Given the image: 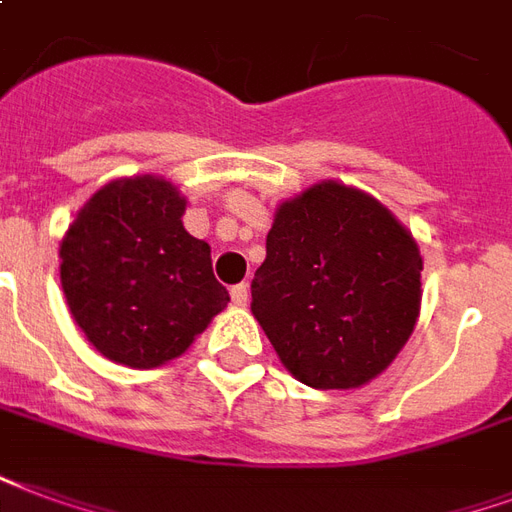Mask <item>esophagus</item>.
<instances>
[{
	"label": "esophagus",
	"mask_w": 512,
	"mask_h": 512,
	"mask_svg": "<svg viewBox=\"0 0 512 512\" xmlns=\"http://www.w3.org/2000/svg\"><path fill=\"white\" fill-rule=\"evenodd\" d=\"M230 298H233V304L236 306H246V301H249V287L241 282V285H233L230 287Z\"/></svg>",
	"instance_id": "obj_1"
}]
</instances>
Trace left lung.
Here are the masks:
<instances>
[{
    "mask_svg": "<svg viewBox=\"0 0 512 512\" xmlns=\"http://www.w3.org/2000/svg\"><path fill=\"white\" fill-rule=\"evenodd\" d=\"M415 238L366 192L323 181L279 206L252 314L287 372L312 388H358L410 339L420 309Z\"/></svg>",
    "mask_w": 512,
    "mask_h": 512,
    "instance_id": "left-lung-1",
    "label": "left lung"
}]
</instances>
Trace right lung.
<instances>
[{
	"label": "right lung",
	"mask_w": 512,
	"mask_h": 512,
	"mask_svg": "<svg viewBox=\"0 0 512 512\" xmlns=\"http://www.w3.org/2000/svg\"><path fill=\"white\" fill-rule=\"evenodd\" d=\"M168 181L105 184L67 230L62 287L86 339L116 363L151 369L179 358L230 301L206 241L181 225Z\"/></svg>",
	"instance_id": "1"
}]
</instances>
